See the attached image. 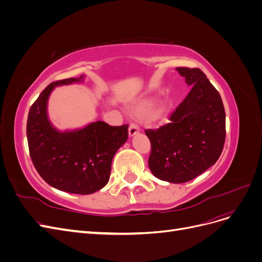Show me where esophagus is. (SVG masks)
Segmentation results:
<instances>
[{
	"mask_svg": "<svg viewBox=\"0 0 262 262\" xmlns=\"http://www.w3.org/2000/svg\"><path fill=\"white\" fill-rule=\"evenodd\" d=\"M140 133V129L139 126L136 125L134 123H131L130 126H129V136L132 138V137H136L137 134Z\"/></svg>",
	"mask_w": 262,
	"mask_h": 262,
	"instance_id": "1",
	"label": "esophagus"
}]
</instances>
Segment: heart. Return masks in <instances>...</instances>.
<instances>
[{"mask_svg": "<svg viewBox=\"0 0 262 262\" xmlns=\"http://www.w3.org/2000/svg\"><path fill=\"white\" fill-rule=\"evenodd\" d=\"M155 106H156V100H154L152 98H147V99L140 100L137 102L136 105H133L131 107V112L136 116L144 117V116H147L152 113ZM164 115H165V109L163 107L157 109L155 112V118H157V119L162 118Z\"/></svg>", "mask_w": 262, "mask_h": 262, "instance_id": "heart-1", "label": "heart"}]
</instances>
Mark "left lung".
<instances>
[{"instance_id": "obj_1", "label": "left lung", "mask_w": 262, "mask_h": 262, "mask_svg": "<svg viewBox=\"0 0 262 262\" xmlns=\"http://www.w3.org/2000/svg\"><path fill=\"white\" fill-rule=\"evenodd\" d=\"M190 86L187 97L150 141L148 167L164 181L182 184L216 163L225 142V110L219 92L199 69L176 68Z\"/></svg>"}]
</instances>
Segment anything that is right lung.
Returning a JSON list of instances; mask_svg holds the SVG:
<instances>
[{
  "label": "right lung",
  "mask_w": 262,
  "mask_h": 262,
  "mask_svg": "<svg viewBox=\"0 0 262 262\" xmlns=\"http://www.w3.org/2000/svg\"><path fill=\"white\" fill-rule=\"evenodd\" d=\"M84 75L53 82L29 109L27 141L31 161L51 187L76 194H91L109 181L117 150L128 140V124L112 126L104 121L60 131L48 117V99L57 86L82 83Z\"/></svg>",
  "instance_id": "obj_1"
}]
</instances>
